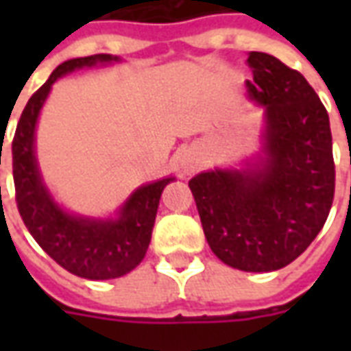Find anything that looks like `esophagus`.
<instances>
[{"label": "esophagus", "mask_w": 351, "mask_h": 351, "mask_svg": "<svg viewBox=\"0 0 351 351\" xmlns=\"http://www.w3.org/2000/svg\"><path fill=\"white\" fill-rule=\"evenodd\" d=\"M201 167V156L197 152H188L182 158V171L184 173H195Z\"/></svg>", "instance_id": "1"}]
</instances>
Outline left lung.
<instances>
[{
	"label": "left lung",
	"mask_w": 351,
	"mask_h": 351,
	"mask_svg": "<svg viewBox=\"0 0 351 351\" xmlns=\"http://www.w3.org/2000/svg\"><path fill=\"white\" fill-rule=\"evenodd\" d=\"M246 82L265 107L267 161L256 171H208L190 190L206 243L229 267L278 271L306 250L335 197L329 114L301 73L278 58L250 52Z\"/></svg>",
	"instance_id": "1"
}]
</instances>
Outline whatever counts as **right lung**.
Returning a JSON list of instances; mask_svg holds the SVG:
<instances>
[{"instance_id": "add662e5", "label": "right lung", "mask_w": 351, "mask_h": 351, "mask_svg": "<svg viewBox=\"0 0 351 351\" xmlns=\"http://www.w3.org/2000/svg\"><path fill=\"white\" fill-rule=\"evenodd\" d=\"M114 60L118 58L110 54H93L58 65L49 80L29 97L12 138L14 195L24 226L60 267L88 280L118 278L143 261L152 237L161 191L173 180L163 178L138 188L125 201L120 218L114 221L88 220L64 213L43 186L34 154V135L37 116L50 88L65 73Z\"/></svg>"}]
</instances>
